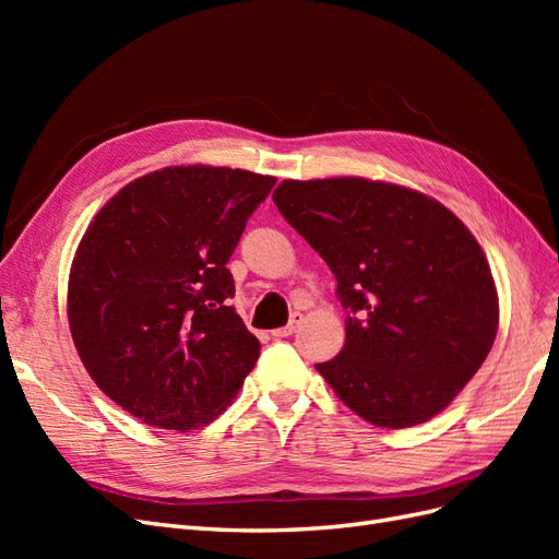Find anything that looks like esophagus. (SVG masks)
<instances>
[{
    "instance_id": "esophagus-1",
    "label": "esophagus",
    "mask_w": 559,
    "mask_h": 559,
    "mask_svg": "<svg viewBox=\"0 0 559 559\" xmlns=\"http://www.w3.org/2000/svg\"><path fill=\"white\" fill-rule=\"evenodd\" d=\"M300 321H302V314H300V312H294V314H292V319H289V324L282 326V329H275V331H273V335H275V337H286V335L296 333V331H298V326H300Z\"/></svg>"
}]
</instances>
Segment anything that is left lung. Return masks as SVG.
<instances>
[{"label":"left lung","mask_w":559,"mask_h":559,"mask_svg":"<svg viewBox=\"0 0 559 559\" xmlns=\"http://www.w3.org/2000/svg\"><path fill=\"white\" fill-rule=\"evenodd\" d=\"M280 214L326 261L345 347L317 364L341 401L376 427L441 413L487 359L499 326L492 270L441 202L396 183L282 181Z\"/></svg>","instance_id":"left-lung-1"}]
</instances>
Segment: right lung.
I'll use <instances>...</instances> for the list:
<instances>
[{"label":"right lung","mask_w":559,"mask_h":559,"mask_svg":"<svg viewBox=\"0 0 559 559\" xmlns=\"http://www.w3.org/2000/svg\"><path fill=\"white\" fill-rule=\"evenodd\" d=\"M273 186L230 167H165L118 191L83 235L67 289L74 345L144 425H207L257 366L226 263Z\"/></svg>","instance_id":"right-lung-1"}]
</instances>
